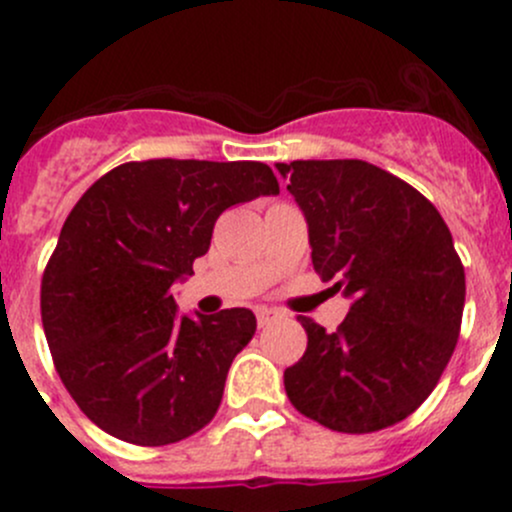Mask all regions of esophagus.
<instances>
[{
    "label": "esophagus",
    "mask_w": 512,
    "mask_h": 512,
    "mask_svg": "<svg viewBox=\"0 0 512 512\" xmlns=\"http://www.w3.org/2000/svg\"><path fill=\"white\" fill-rule=\"evenodd\" d=\"M255 312H257V324H260V327H267V324H272L275 319L285 317V314L275 307H257Z\"/></svg>",
    "instance_id": "esophagus-1"
}]
</instances>
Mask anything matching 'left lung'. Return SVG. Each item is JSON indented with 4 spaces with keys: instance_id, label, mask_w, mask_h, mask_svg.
Masks as SVG:
<instances>
[{
    "instance_id": "8db88e82",
    "label": "left lung",
    "mask_w": 512,
    "mask_h": 512,
    "mask_svg": "<svg viewBox=\"0 0 512 512\" xmlns=\"http://www.w3.org/2000/svg\"><path fill=\"white\" fill-rule=\"evenodd\" d=\"M309 227L314 272L352 299L337 332L297 317L307 352L285 369L294 409L332 431L411 416L456 349L466 272L441 213L366 160L277 163Z\"/></svg>"
}]
</instances>
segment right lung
Here are the masks:
<instances>
[{
    "mask_svg": "<svg viewBox=\"0 0 512 512\" xmlns=\"http://www.w3.org/2000/svg\"><path fill=\"white\" fill-rule=\"evenodd\" d=\"M257 160H133L96 180L61 227L41 277V322L71 399L98 428L168 446L213 421L232 359L257 329L250 309L178 314L223 210L277 195Z\"/></svg>",
    "mask_w": 512,
    "mask_h": 512,
    "instance_id": "right-lung-1",
    "label": "right lung"
}]
</instances>
